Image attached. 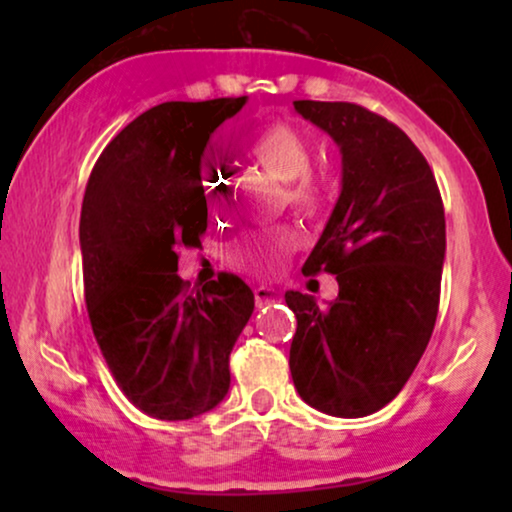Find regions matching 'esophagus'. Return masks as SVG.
Masks as SVG:
<instances>
[{"label": "esophagus", "instance_id": "esophagus-1", "mask_svg": "<svg viewBox=\"0 0 512 512\" xmlns=\"http://www.w3.org/2000/svg\"><path fill=\"white\" fill-rule=\"evenodd\" d=\"M254 298H256V305L263 307L282 298V291L272 289V286H258V289H254Z\"/></svg>", "mask_w": 512, "mask_h": 512}]
</instances>
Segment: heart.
Masks as SVG:
<instances>
[{
    "label": "heart",
    "instance_id": "obj_1",
    "mask_svg": "<svg viewBox=\"0 0 512 512\" xmlns=\"http://www.w3.org/2000/svg\"><path fill=\"white\" fill-rule=\"evenodd\" d=\"M244 151L254 158L265 172L275 174L277 179L289 181L293 186L289 198L303 209L319 207V191L312 181L300 177L310 167V142L298 128L284 121H268L258 125L244 137ZM205 193L209 205L221 207L228 195V179L219 172H212L205 181ZM298 235L291 228H270L261 233H249L230 247V261L247 270H272L284 261L289 251L296 249Z\"/></svg>",
    "mask_w": 512,
    "mask_h": 512
}]
</instances>
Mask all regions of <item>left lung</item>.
Returning <instances> with one entry per match:
<instances>
[{"mask_svg":"<svg viewBox=\"0 0 512 512\" xmlns=\"http://www.w3.org/2000/svg\"><path fill=\"white\" fill-rule=\"evenodd\" d=\"M293 107L333 137L342 191L303 265L328 272L326 307L286 291L298 328L289 368L300 398L333 417H366L394 401L429 345L445 261V209L422 151L380 114L352 102Z\"/></svg>","mask_w":512,"mask_h":512,"instance_id":"8db88e82","label":"left lung"}]
</instances>
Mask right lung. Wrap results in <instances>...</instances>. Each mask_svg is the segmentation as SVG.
<instances>
[{
    "instance_id": "add662e5",
    "label": "right lung",
    "mask_w": 512,
    "mask_h": 512,
    "mask_svg": "<svg viewBox=\"0 0 512 512\" xmlns=\"http://www.w3.org/2000/svg\"><path fill=\"white\" fill-rule=\"evenodd\" d=\"M247 97L163 102L100 153L81 207L83 293L104 361L144 415L181 422L216 408L254 293L221 272L202 289L177 275L179 247L207 230L212 132Z\"/></svg>"
}]
</instances>
